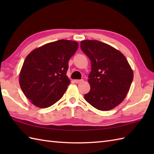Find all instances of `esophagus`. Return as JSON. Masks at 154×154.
I'll use <instances>...</instances> for the list:
<instances>
[{"mask_svg": "<svg viewBox=\"0 0 154 154\" xmlns=\"http://www.w3.org/2000/svg\"><path fill=\"white\" fill-rule=\"evenodd\" d=\"M83 81V79H76V80H74V82L75 83H79L82 82Z\"/></svg>", "mask_w": 154, "mask_h": 154, "instance_id": "34e87169", "label": "esophagus"}]
</instances>
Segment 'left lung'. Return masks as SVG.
I'll return each instance as SVG.
<instances>
[{
	"mask_svg": "<svg viewBox=\"0 0 154 154\" xmlns=\"http://www.w3.org/2000/svg\"><path fill=\"white\" fill-rule=\"evenodd\" d=\"M81 49L91 62L88 79L91 90L85 99L98 110L114 109L125 99L133 80L126 58L116 49L98 40L81 41Z\"/></svg>",
	"mask_w": 154,
	"mask_h": 154,
	"instance_id": "8db88e82",
	"label": "left lung"
}]
</instances>
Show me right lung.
<instances>
[{"instance_id": "obj_1", "label": "right lung", "mask_w": 154, "mask_h": 154, "mask_svg": "<svg viewBox=\"0 0 154 154\" xmlns=\"http://www.w3.org/2000/svg\"><path fill=\"white\" fill-rule=\"evenodd\" d=\"M78 43L60 40L35 49L26 57L19 76L25 96L39 108L53 105L63 97L70 80L68 62Z\"/></svg>"}]
</instances>
